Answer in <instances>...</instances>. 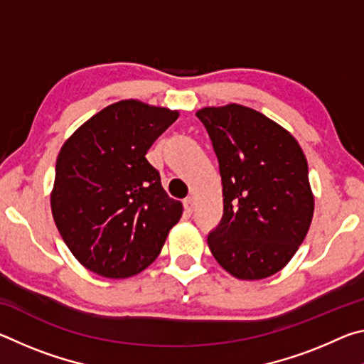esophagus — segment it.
<instances>
[{
  "instance_id": "1",
  "label": "esophagus",
  "mask_w": 364,
  "mask_h": 364,
  "mask_svg": "<svg viewBox=\"0 0 364 364\" xmlns=\"http://www.w3.org/2000/svg\"><path fill=\"white\" fill-rule=\"evenodd\" d=\"M183 205H184V210H186L188 213H193L196 208V199L194 197H188V199H184Z\"/></svg>"
}]
</instances>
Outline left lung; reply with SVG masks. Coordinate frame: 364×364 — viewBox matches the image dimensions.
Returning <instances> with one entry per match:
<instances>
[{
  "mask_svg": "<svg viewBox=\"0 0 364 364\" xmlns=\"http://www.w3.org/2000/svg\"><path fill=\"white\" fill-rule=\"evenodd\" d=\"M196 115L223 184V218L207 237L212 255L237 279L273 276L299 250L315 212L305 154L286 128L241 104Z\"/></svg>",
  "mask_w": 364,
  "mask_h": 364,
  "instance_id": "1",
  "label": "left lung"
}]
</instances>
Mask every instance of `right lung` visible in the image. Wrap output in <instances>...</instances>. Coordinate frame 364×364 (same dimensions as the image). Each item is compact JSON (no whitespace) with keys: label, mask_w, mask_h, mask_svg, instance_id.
<instances>
[{"label":"right lung","mask_w":364,"mask_h":364,"mask_svg":"<svg viewBox=\"0 0 364 364\" xmlns=\"http://www.w3.org/2000/svg\"><path fill=\"white\" fill-rule=\"evenodd\" d=\"M180 112L138 100L110 104L60 147L51 191L54 223L86 269L130 278L156 260L181 218L146 154Z\"/></svg>","instance_id":"obj_1"}]
</instances>
